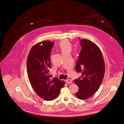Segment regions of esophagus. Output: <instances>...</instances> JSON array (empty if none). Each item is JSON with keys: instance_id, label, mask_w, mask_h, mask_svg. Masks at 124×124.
Listing matches in <instances>:
<instances>
[{"instance_id": "esophagus-1", "label": "esophagus", "mask_w": 124, "mask_h": 124, "mask_svg": "<svg viewBox=\"0 0 124 124\" xmlns=\"http://www.w3.org/2000/svg\"><path fill=\"white\" fill-rule=\"evenodd\" d=\"M67 82L68 83V84H71V83H72V81L70 79H68L67 80Z\"/></svg>"}]
</instances>
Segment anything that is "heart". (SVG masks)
Returning <instances> with one entry per match:
<instances>
[{"mask_svg": "<svg viewBox=\"0 0 124 124\" xmlns=\"http://www.w3.org/2000/svg\"><path fill=\"white\" fill-rule=\"evenodd\" d=\"M58 48L63 55L69 54L72 50V45L67 39H63L58 43Z\"/></svg>", "mask_w": 124, "mask_h": 124, "instance_id": "1", "label": "heart"}]
</instances>
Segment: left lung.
I'll use <instances>...</instances> for the list:
<instances>
[{
    "instance_id": "1",
    "label": "left lung",
    "mask_w": 124,
    "mask_h": 124,
    "mask_svg": "<svg viewBox=\"0 0 124 124\" xmlns=\"http://www.w3.org/2000/svg\"><path fill=\"white\" fill-rule=\"evenodd\" d=\"M82 49L76 65V70L82 77L74 80L79 90L76 96L81 100L92 96L103 81L105 66L101 51L93 42L83 39L80 41Z\"/></svg>"
}]
</instances>
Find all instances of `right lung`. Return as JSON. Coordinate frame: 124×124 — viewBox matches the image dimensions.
<instances>
[{
	"mask_svg": "<svg viewBox=\"0 0 124 124\" xmlns=\"http://www.w3.org/2000/svg\"><path fill=\"white\" fill-rule=\"evenodd\" d=\"M54 43L43 41L34 45L28 55L27 69L30 83L37 95L50 101L58 96L65 82L50 75V54Z\"/></svg>",
	"mask_w": 124,
	"mask_h": 124,
	"instance_id": "1",
	"label": "right lung"
}]
</instances>
